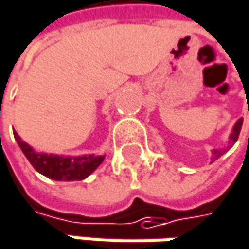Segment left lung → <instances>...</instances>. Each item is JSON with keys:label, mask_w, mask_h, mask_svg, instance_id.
<instances>
[{"label": "left lung", "mask_w": 249, "mask_h": 249, "mask_svg": "<svg viewBox=\"0 0 249 249\" xmlns=\"http://www.w3.org/2000/svg\"><path fill=\"white\" fill-rule=\"evenodd\" d=\"M242 121H244L242 118L238 119V122L235 124V127H233V131H232V134H231V142H233V143H235V142L238 140V137H239V133H241V128H242ZM223 152H225V150H222V152H220V150H214V152H213V160H216L217 158H220V156L223 155Z\"/></svg>", "instance_id": "left-lung-1"}]
</instances>
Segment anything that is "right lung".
Segmentation results:
<instances>
[{
  "mask_svg": "<svg viewBox=\"0 0 249 249\" xmlns=\"http://www.w3.org/2000/svg\"><path fill=\"white\" fill-rule=\"evenodd\" d=\"M14 139L21 152L32 163V166L42 175L55 181H81L87 178L102 162L103 156H56L46 153H36L27 143H24L14 131Z\"/></svg>",
  "mask_w": 249,
  "mask_h": 249,
  "instance_id": "right-lung-1",
  "label": "right lung"
}]
</instances>
